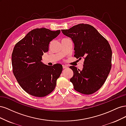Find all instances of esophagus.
<instances>
[{
	"mask_svg": "<svg viewBox=\"0 0 126 126\" xmlns=\"http://www.w3.org/2000/svg\"><path fill=\"white\" fill-rule=\"evenodd\" d=\"M63 69H66V68H68V67L66 65H64V64H63Z\"/></svg>",
	"mask_w": 126,
	"mask_h": 126,
	"instance_id": "esophagus-1",
	"label": "esophagus"
}]
</instances>
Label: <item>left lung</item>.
<instances>
[{"label": "left lung", "instance_id": "obj_1", "mask_svg": "<svg viewBox=\"0 0 126 126\" xmlns=\"http://www.w3.org/2000/svg\"><path fill=\"white\" fill-rule=\"evenodd\" d=\"M62 32L73 41L74 56L85 59L82 70L70 67L74 72L70 81L74 89L85 94L94 93L104 85L111 68L112 51L109 43L88 24H78Z\"/></svg>", "mask_w": 126, "mask_h": 126}]
</instances>
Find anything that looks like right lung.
<instances>
[{"label": "right lung", "instance_id": "right-lung-1", "mask_svg": "<svg viewBox=\"0 0 126 126\" xmlns=\"http://www.w3.org/2000/svg\"><path fill=\"white\" fill-rule=\"evenodd\" d=\"M60 33V30L35 29L15 46L12 54L14 75L22 88L33 96L45 97L55 88L63 66L59 63L47 66L41 60L44 52L49 50L50 41Z\"/></svg>", "mask_w": 126, "mask_h": 126}]
</instances>
